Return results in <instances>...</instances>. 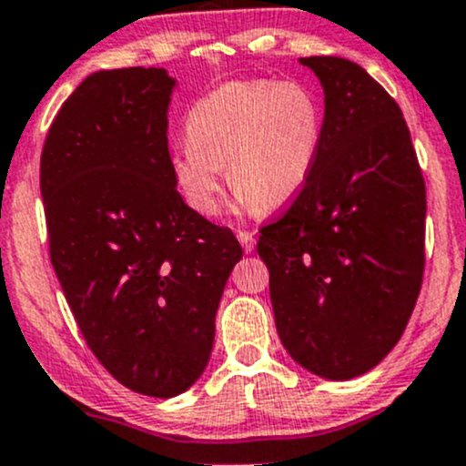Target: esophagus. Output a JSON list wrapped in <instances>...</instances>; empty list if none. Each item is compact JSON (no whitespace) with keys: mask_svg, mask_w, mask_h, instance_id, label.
<instances>
[{"mask_svg":"<svg viewBox=\"0 0 466 466\" xmlns=\"http://www.w3.org/2000/svg\"><path fill=\"white\" fill-rule=\"evenodd\" d=\"M237 238H238V241H241L243 250H246V252H252V250H255L257 238H255V234H252V232H238V234H237Z\"/></svg>","mask_w":466,"mask_h":466,"instance_id":"esophagus-1","label":"esophagus"}]
</instances>
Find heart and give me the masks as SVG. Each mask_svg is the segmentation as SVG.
<instances>
[{"mask_svg": "<svg viewBox=\"0 0 466 466\" xmlns=\"http://www.w3.org/2000/svg\"><path fill=\"white\" fill-rule=\"evenodd\" d=\"M324 135L320 101L295 81H229L187 110V146L173 150L171 173L198 214L220 203V168L243 209L290 203L311 177Z\"/></svg>", "mask_w": 466, "mask_h": 466, "instance_id": "heart-1", "label": "heart"}]
</instances>
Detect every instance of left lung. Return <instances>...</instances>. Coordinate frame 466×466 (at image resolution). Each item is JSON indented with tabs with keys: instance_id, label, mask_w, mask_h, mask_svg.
<instances>
[{
	"instance_id": "left-lung-1",
	"label": "left lung",
	"mask_w": 466,
	"mask_h": 466,
	"mask_svg": "<svg viewBox=\"0 0 466 466\" xmlns=\"http://www.w3.org/2000/svg\"><path fill=\"white\" fill-rule=\"evenodd\" d=\"M324 89L318 162L293 205L259 229L281 345L347 380L390 354L424 279L426 185L392 96L360 65L311 56Z\"/></svg>"
}]
</instances>
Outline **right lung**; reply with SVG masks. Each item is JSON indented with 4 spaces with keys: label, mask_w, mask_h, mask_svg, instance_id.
<instances>
[{
    "label": "right lung",
    "mask_w": 466,
    "mask_h": 466,
    "mask_svg": "<svg viewBox=\"0 0 466 466\" xmlns=\"http://www.w3.org/2000/svg\"><path fill=\"white\" fill-rule=\"evenodd\" d=\"M167 69L87 76L56 115L40 157L49 257L92 354L146 397L203 374L225 281L243 257L176 189Z\"/></svg>",
    "instance_id": "obj_1"
}]
</instances>
